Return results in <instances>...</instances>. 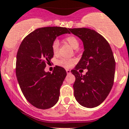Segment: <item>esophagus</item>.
<instances>
[{"mask_svg": "<svg viewBox=\"0 0 129 129\" xmlns=\"http://www.w3.org/2000/svg\"><path fill=\"white\" fill-rule=\"evenodd\" d=\"M66 72H67L68 74H69L71 73V70H69V69H66Z\"/></svg>", "mask_w": 129, "mask_h": 129, "instance_id": "1", "label": "esophagus"}]
</instances>
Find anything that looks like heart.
Returning <instances> with one entry per match:
<instances>
[{"label": "heart", "mask_w": 129, "mask_h": 129, "mask_svg": "<svg viewBox=\"0 0 129 129\" xmlns=\"http://www.w3.org/2000/svg\"><path fill=\"white\" fill-rule=\"evenodd\" d=\"M66 41L69 44L71 47L73 49H77L79 45V41L76 37L73 36H69L66 38ZM59 49V41L55 40L52 43V50L54 54H56ZM75 60L71 58H61L58 60V63L60 66L64 68H70L73 66Z\"/></svg>", "instance_id": "obj_1"}]
</instances>
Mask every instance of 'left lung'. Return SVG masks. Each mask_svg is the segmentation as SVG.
<instances>
[{"label":"left lung","instance_id":"1","mask_svg":"<svg viewBox=\"0 0 129 129\" xmlns=\"http://www.w3.org/2000/svg\"><path fill=\"white\" fill-rule=\"evenodd\" d=\"M69 30L82 41L84 49L81 59L71 71L75 77L74 95L80 105L94 108L105 100L114 84V54L108 41L94 30L79 28ZM82 69H88L84 76L78 71Z\"/></svg>","mask_w":129,"mask_h":129}]
</instances>
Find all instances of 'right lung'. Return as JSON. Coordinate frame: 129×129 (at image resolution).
Returning <instances> with one entry per match:
<instances>
[{
  "instance_id": "right-lung-1",
  "label": "right lung",
  "mask_w": 129,
  "mask_h": 129,
  "mask_svg": "<svg viewBox=\"0 0 129 129\" xmlns=\"http://www.w3.org/2000/svg\"><path fill=\"white\" fill-rule=\"evenodd\" d=\"M67 28H40L24 38L18 49L16 76L26 99L40 109L56 104L60 89L67 75L64 68L56 66L52 73L45 72L47 63L53 57L52 43L56 37L70 33Z\"/></svg>"
}]
</instances>
